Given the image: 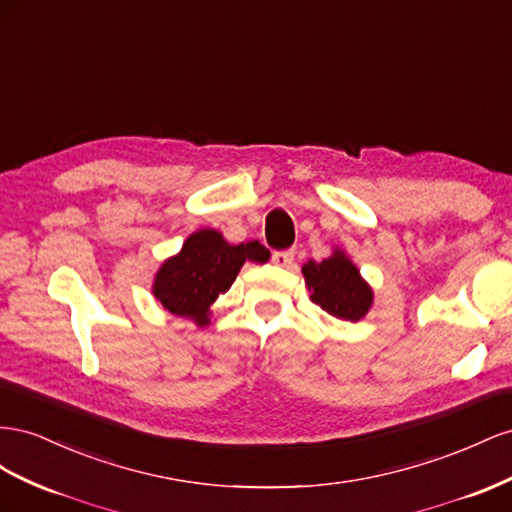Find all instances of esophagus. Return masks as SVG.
I'll use <instances>...</instances> for the list:
<instances>
[{
  "instance_id": "obj_1",
  "label": "esophagus",
  "mask_w": 512,
  "mask_h": 512,
  "mask_svg": "<svg viewBox=\"0 0 512 512\" xmlns=\"http://www.w3.org/2000/svg\"><path fill=\"white\" fill-rule=\"evenodd\" d=\"M294 257H296L294 248H283V251H274L272 253V261H274L276 266H281V268H289L291 264H294Z\"/></svg>"
}]
</instances>
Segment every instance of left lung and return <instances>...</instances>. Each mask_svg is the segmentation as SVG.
I'll use <instances>...</instances> for the list:
<instances>
[{
  "label": "left lung",
  "mask_w": 512,
  "mask_h": 512,
  "mask_svg": "<svg viewBox=\"0 0 512 512\" xmlns=\"http://www.w3.org/2000/svg\"><path fill=\"white\" fill-rule=\"evenodd\" d=\"M302 274L311 291V300L328 315L347 321H358L367 315L373 302L371 287L360 279L356 266L343 253L304 264Z\"/></svg>",
  "instance_id": "obj_1"
}]
</instances>
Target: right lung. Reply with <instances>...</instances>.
Masks as SVG:
<instances>
[{
    "mask_svg": "<svg viewBox=\"0 0 512 512\" xmlns=\"http://www.w3.org/2000/svg\"><path fill=\"white\" fill-rule=\"evenodd\" d=\"M270 251L259 242L231 246L214 229L193 233L182 246L180 255L167 259L156 274L154 296L175 315L208 324V306L231 287L246 259L264 264Z\"/></svg>",
    "mask_w": 512,
    "mask_h": 512,
    "instance_id": "add662e5",
    "label": "right lung"
}]
</instances>
